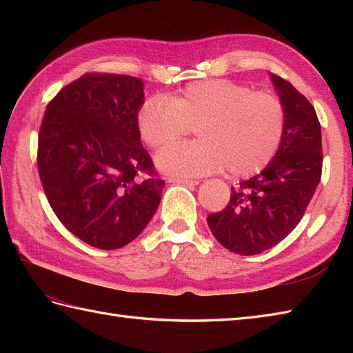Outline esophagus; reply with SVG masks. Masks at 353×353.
<instances>
[{
	"mask_svg": "<svg viewBox=\"0 0 353 353\" xmlns=\"http://www.w3.org/2000/svg\"><path fill=\"white\" fill-rule=\"evenodd\" d=\"M170 183L185 185V186H196L199 185V181H190V179H168Z\"/></svg>",
	"mask_w": 353,
	"mask_h": 353,
	"instance_id": "obj_1",
	"label": "esophagus"
}]
</instances>
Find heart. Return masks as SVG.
I'll return each mask as SVG.
<instances>
[{
	"mask_svg": "<svg viewBox=\"0 0 353 353\" xmlns=\"http://www.w3.org/2000/svg\"><path fill=\"white\" fill-rule=\"evenodd\" d=\"M287 112L279 97L230 80H203L168 97H148L137 114L141 139L156 167L172 177H200L226 167L234 177L256 174L283 139ZM191 128L199 141L168 148Z\"/></svg>",
	"mask_w": 353,
	"mask_h": 353,
	"instance_id": "heart-1",
	"label": "heart"
}]
</instances>
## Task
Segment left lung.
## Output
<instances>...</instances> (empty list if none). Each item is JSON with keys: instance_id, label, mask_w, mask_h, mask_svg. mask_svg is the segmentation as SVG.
Instances as JSON below:
<instances>
[{"instance_id": "obj_1", "label": "left lung", "mask_w": 353, "mask_h": 353, "mask_svg": "<svg viewBox=\"0 0 353 353\" xmlns=\"http://www.w3.org/2000/svg\"><path fill=\"white\" fill-rule=\"evenodd\" d=\"M287 112L283 139L259 174L232 188L221 212L208 215L219 243L238 254H258L301 223L321 179V129L316 109L290 81L270 74Z\"/></svg>"}]
</instances>
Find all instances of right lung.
Instances as JSON below:
<instances>
[{
    "label": "right lung",
    "instance_id": "obj_1",
    "mask_svg": "<svg viewBox=\"0 0 353 353\" xmlns=\"http://www.w3.org/2000/svg\"><path fill=\"white\" fill-rule=\"evenodd\" d=\"M144 83L89 72L62 88L43 114L37 170L52 211L72 235L103 250L124 247L152 220L165 182L141 145ZM144 172L149 177L139 181Z\"/></svg>",
    "mask_w": 353,
    "mask_h": 353
}]
</instances>
